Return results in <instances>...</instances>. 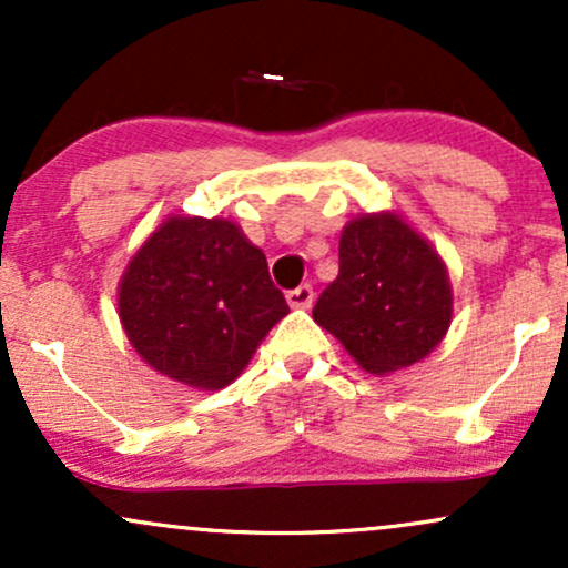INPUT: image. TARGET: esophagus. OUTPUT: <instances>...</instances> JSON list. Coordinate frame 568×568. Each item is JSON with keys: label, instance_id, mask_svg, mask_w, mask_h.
I'll return each mask as SVG.
<instances>
[{"label": "esophagus", "instance_id": "34e87169", "mask_svg": "<svg viewBox=\"0 0 568 568\" xmlns=\"http://www.w3.org/2000/svg\"><path fill=\"white\" fill-rule=\"evenodd\" d=\"M285 298H288L291 306H296V310H306V306H312V298H315V291H312L310 283H302L298 288H293L285 293Z\"/></svg>", "mask_w": 568, "mask_h": 568}]
</instances>
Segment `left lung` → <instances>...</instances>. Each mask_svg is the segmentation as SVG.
Wrapping results in <instances>:
<instances>
[{"mask_svg": "<svg viewBox=\"0 0 568 568\" xmlns=\"http://www.w3.org/2000/svg\"><path fill=\"white\" fill-rule=\"evenodd\" d=\"M454 296L443 258L397 213L352 219L338 240V277L312 317L368 374L408 368L440 344Z\"/></svg>", "mask_w": 568, "mask_h": 568, "instance_id": "obj_1", "label": "left lung"}]
</instances>
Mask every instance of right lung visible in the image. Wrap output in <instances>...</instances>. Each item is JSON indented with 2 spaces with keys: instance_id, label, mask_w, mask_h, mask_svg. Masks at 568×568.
I'll return each mask as SVG.
<instances>
[{
  "instance_id": "add662e5",
  "label": "right lung",
  "mask_w": 568,
  "mask_h": 568,
  "mask_svg": "<svg viewBox=\"0 0 568 568\" xmlns=\"http://www.w3.org/2000/svg\"><path fill=\"white\" fill-rule=\"evenodd\" d=\"M120 321L135 352L168 379L221 389L288 315L262 247L226 219L171 216L130 258Z\"/></svg>"
}]
</instances>
